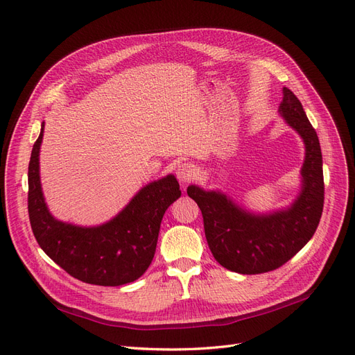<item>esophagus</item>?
Segmentation results:
<instances>
[{"mask_svg": "<svg viewBox=\"0 0 355 355\" xmlns=\"http://www.w3.org/2000/svg\"><path fill=\"white\" fill-rule=\"evenodd\" d=\"M176 176L182 182V184H188V182L194 180L197 178V168L189 163H184L178 167Z\"/></svg>", "mask_w": 355, "mask_h": 355, "instance_id": "34e87169", "label": "esophagus"}]
</instances>
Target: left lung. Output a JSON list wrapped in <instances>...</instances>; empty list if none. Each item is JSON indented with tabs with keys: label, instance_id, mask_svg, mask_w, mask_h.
I'll return each instance as SVG.
<instances>
[{
	"label": "left lung",
	"instance_id": "1",
	"mask_svg": "<svg viewBox=\"0 0 355 355\" xmlns=\"http://www.w3.org/2000/svg\"><path fill=\"white\" fill-rule=\"evenodd\" d=\"M278 112L305 145L302 187L288 207L252 213L220 191L197 185L187 189L202 213L204 232L214 259L239 274H262L284 265L313 237L323 213L324 179L318 136L302 103L287 87L283 89Z\"/></svg>",
	"mask_w": 355,
	"mask_h": 355
}]
</instances>
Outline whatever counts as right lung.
<instances>
[{"label":"right lung","mask_w":355,"mask_h":355,"mask_svg":"<svg viewBox=\"0 0 355 355\" xmlns=\"http://www.w3.org/2000/svg\"><path fill=\"white\" fill-rule=\"evenodd\" d=\"M44 123L28 167L31 228L42 250L69 275L96 286H121L142 277L151 265L166 210L180 197L179 182L167 175L139 189L115 218L98 227H78L50 213L40 180Z\"/></svg>","instance_id":"1"}]
</instances>
